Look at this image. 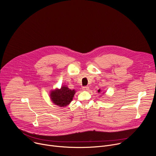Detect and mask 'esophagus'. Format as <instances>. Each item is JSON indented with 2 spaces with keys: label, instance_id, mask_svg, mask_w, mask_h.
<instances>
[{
  "label": "esophagus",
  "instance_id": "1",
  "mask_svg": "<svg viewBox=\"0 0 156 156\" xmlns=\"http://www.w3.org/2000/svg\"><path fill=\"white\" fill-rule=\"evenodd\" d=\"M89 89H90V88H89L88 86H83L82 90H83V91H88Z\"/></svg>",
  "mask_w": 156,
  "mask_h": 156
}]
</instances>
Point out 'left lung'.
Masks as SVG:
<instances>
[{"mask_svg":"<svg viewBox=\"0 0 156 156\" xmlns=\"http://www.w3.org/2000/svg\"><path fill=\"white\" fill-rule=\"evenodd\" d=\"M100 92H101V90H98V93H100Z\"/></svg>","mask_w":156,"mask_h":156,"instance_id":"left-lung-1","label":"left lung"}]
</instances>
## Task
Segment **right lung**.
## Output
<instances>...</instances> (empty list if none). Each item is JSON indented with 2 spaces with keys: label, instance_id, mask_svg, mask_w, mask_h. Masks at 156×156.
Wrapping results in <instances>:
<instances>
[{
  "label": "right lung",
  "instance_id": "add662e5",
  "mask_svg": "<svg viewBox=\"0 0 156 156\" xmlns=\"http://www.w3.org/2000/svg\"><path fill=\"white\" fill-rule=\"evenodd\" d=\"M75 94V90H70L66 86H63L60 89L52 91L50 97L54 104L60 107H65L71 102Z\"/></svg>",
  "mask_w": 156,
  "mask_h": 156
}]
</instances>
